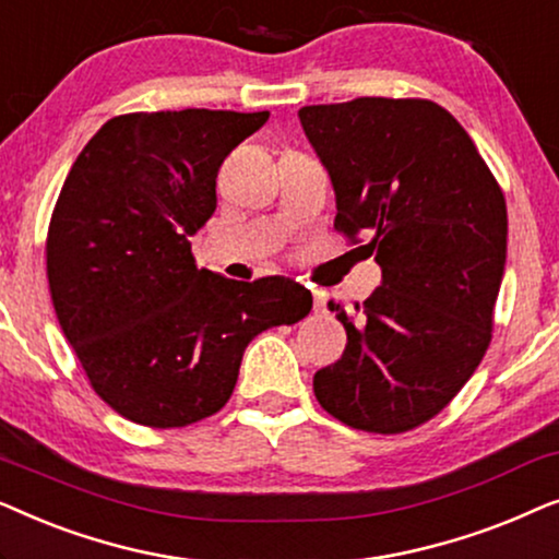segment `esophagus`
Here are the masks:
<instances>
[{"label": "esophagus", "instance_id": "1", "mask_svg": "<svg viewBox=\"0 0 559 559\" xmlns=\"http://www.w3.org/2000/svg\"><path fill=\"white\" fill-rule=\"evenodd\" d=\"M312 308H316V312L325 310V302H323V297H320V293H312Z\"/></svg>", "mask_w": 559, "mask_h": 559}]
</instances>
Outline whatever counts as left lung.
<instances>
[{"label": "left lung", "instance_id": "8db88e82", "mask_svg": "<svg viewBox=\"0 0 559 559\" xmlns=\"http://www.w3.org/2000/svg\"><path fill=\"white\" fill-rule=\"evenodd\" d=\"M335 190V231L381 266L356 305L328 302L348 343L312 377L328 415L366 432L415 430L478 369L507 264V201L468 132L427 98L361 96L297 111Z\"/></svg>", "mask_w": 559, "mask_h": 559}]
</instances>
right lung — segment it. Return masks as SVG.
<instances>
[{
	"instance_id": "1",
	"label": "right lung",
	"mask_w": 559,
	"mask_h": 559,
	"mask_svg": "<svg viewBox=\"0 0 559 559\" xmlns=\"http://www.w3.org/2000/svg\"><path fill=\"white\" fill-rule=\"evenodd\" d=\"M266 119L121 114L91 136L60 190L45 243L52 308L94 392L136 425L216 415L251 338L312 308L293 280H226L198 270L190 251L216 211L218 167Z\"/></svg>"
}]
</instances>
